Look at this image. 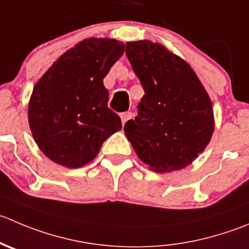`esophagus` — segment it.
Here are the masks:
<instances>
[{
    "mask_svg": "<svg viewBox=\"0 0 249 249\" xmlns=\"http://www.w3.org/2000/svg\"><path fill=\"white\" fill-rule=\"evenodd\" d=\"M132 117H134V115H132V113H131V112H124V113H122V114H120V118H122V123H123V125H124L125 123L127 122V120L131 119Z\"/></svg>",
    "mask_w": 249,
    "mask_h": 249,
    "instance_id": "esophagus-1",
    "label": "esophagus"
}]
</instances>
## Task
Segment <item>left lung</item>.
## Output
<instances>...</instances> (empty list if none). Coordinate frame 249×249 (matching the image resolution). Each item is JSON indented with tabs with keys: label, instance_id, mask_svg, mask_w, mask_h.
<instances>
[{
	"label": "left lung",
	"instance_id": "obj_1",
	"mask_svg": "<svg viewBox=\"0 0 249 249\" xmlns=\"http://www.w3.org/2000/svg\"><path fill=\"white\" fill-rule=\"evenodd\" d=\"M126 55L143 97L125 135L139 158L156 173L190 165L214 131L212 101L191 67L160 43L126 42Z\"/></svg>",
	"mask_w": 249,
	"mask_h": 249
}]
</instances>
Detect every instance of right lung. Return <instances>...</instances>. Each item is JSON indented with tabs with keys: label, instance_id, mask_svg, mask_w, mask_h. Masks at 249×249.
Returning a JSON list of instances; mask_svg holds the SVG:
<instances>
[{
	"label": "right lung",
	"instance_id": "right-lung-1",
	"mask_svg": "<svg viewBox=\"0 0 249 249\" xmlns=\"http://www.w3.org/2000/svg\"><path fill=\"white\" fill-rule=\"evenodd\" d=\"M114 38H88L60 55L34 86L28 118L31 134L47 158L67 168L95 159L103 142L122 129L108 108L103 79L124 53Z\"/></svg>",
	"mask_w": 249,
	"mask_h": 249
}]
</instances>
